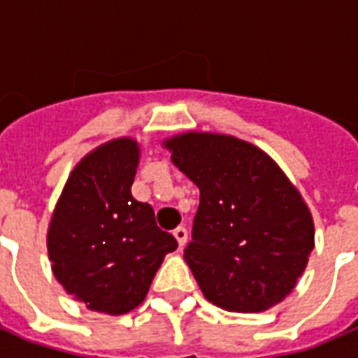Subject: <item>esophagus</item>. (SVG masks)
Returning a JSON list of instances; mask_svg holds the SVG:
<instances>
[{
  "instance_id": "esophagus-1",
  "label": "esophagus",
  "mask_w": 358,
  "mask_h": 358,
  "mask_svg": "<svg viewBox=\"0 0 358 358\" xmlns=\"http://www.w3.org/2000/svg\"><path fill=\"white\" fill-rule=\"evenodd\" d=\"M173 235H176L177 243H179V246H185V243H187V237H188V231L185 226H179V228L173 229Z\"/></svg>"
}]
</instances>
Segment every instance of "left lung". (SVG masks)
<instances>
[{"label": "left lung", "mask_w": 358, "mask_h": 358, "mask_svg": "<svg viewBox=\"0 0 358 358\" xmlns=\"http://www.w3.org/2000/svg\"><path fill=\"white\" fill-rule=\"evenodd\" d=\"M164 145L199 188L185 259L205 299L243 314L284 301L314 250L297 188L267 153L234 136L187 132Z\"/></svg>", "instance_id": "8db88e82"}]
</instances>
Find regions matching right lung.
<instances>
[{
    "mask_svg": "<svg viewBox=\"0 0 358 358\" xmlns=\"http://www.w3.org/2000/svg\"><path fill=\"white\" fill-rule=\"evenodd\" d=\"M138 143L108 141L82 159L66 181L48 228L57 282L90 310H134L176 237L157 226L149 203L132 198Z\"/></svg>",
    "mask_w": 358,
    "mask_h": 358,
    "instance_id": "right-lung-1",
    "label": "right lung"
}]
</instances>
